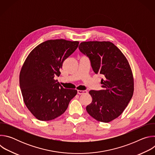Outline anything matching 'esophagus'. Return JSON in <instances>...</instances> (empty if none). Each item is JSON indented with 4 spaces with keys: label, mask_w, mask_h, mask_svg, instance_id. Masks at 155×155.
Returning a JSON list of instances; mask_svg holds the SVG:
<instances>
[{
    "label": "esophagus",
    "mask_w": 155,
    "mask_h": 155,
    "mask_svg": "<svg viewBox=\"0 0 155 155\" xmlns=\"http://www.w3.org/2000/svg\"><path fill=\"white\" fill-rule=\"evenodd\" d=\"M87 93V91L86 90H78L77 91V93L78 94H83Z\"/></svg>",
    "instance_id": "1"
}]
</instances>
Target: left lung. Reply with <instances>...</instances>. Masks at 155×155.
<instances>
[{"instance_id":"left-lung-1","label":"left lung","mask_w":155,"mask_h":155,"mask_svg":"<svg viewBox=\"0 0 155 155\" xmlns=\"http://www.w3.org/2000/svg\"><path fill=\"white\" fill-rule=\"evenodd\" d=\"M81 53L89 58L93 70L104 76L103 90H91L92 102L86 111L98 121L108 123L124 110L134 93V77L130 66L121 50L108 41L80 43Z\"/></svg>"}]
</instances>
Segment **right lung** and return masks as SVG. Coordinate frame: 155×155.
<instances>
[{
  "label": "right lung",
  "mask_w": 155,
  "mask_h": 155,
  "mask_svg": "<svg viewBox=\"0 0 155 155\" xmlns=\"http://www.w3.org/2000/svg\"><path fill=\"white\" fill-rule=\"evenodd\" d=\"M78 41L65 39L44 41L29 54L19 74V85L24 102L38 120L50 121L63 114L77 94L64 89L54 80L60 75L63 62L77 48Z\"/></svg>",
  "instance_id": "add662e5"
}]
</instances>
